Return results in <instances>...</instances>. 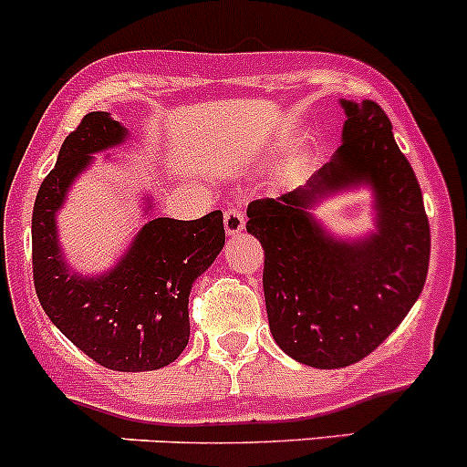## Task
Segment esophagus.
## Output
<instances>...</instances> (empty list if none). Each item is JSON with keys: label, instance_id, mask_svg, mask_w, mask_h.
<instances>
[{"label": "esophagus", "instance_id": "obj_1", "mask_svg": "<svg viewBox=\"0 0 467 467\" xmlns=\"http://www.w3.org/2000/svg\"><path fill=\"white\" fill-rule=\"evenodd\" d=\"M224 229H227L229 235L240 234L244 229V213L240 206H229L224 211Z\"/></svg>", "mask_w": 467, "mask_h": 467}]
</instances>
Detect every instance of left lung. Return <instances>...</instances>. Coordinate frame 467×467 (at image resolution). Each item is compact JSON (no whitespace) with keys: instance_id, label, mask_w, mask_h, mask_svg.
I'll use <instances>...</instances> for the list:
<instances>
[{"instance_id":"left-lung-1","label":"left lung","mask_w":467,"mask_h":467,"mask_svg":"<svg viewBox=\"0 0 467 467\" xmlns=\"http://www.w3.org/2000/svg\"><path fill=\"white\" fill-rule=\"evenodd\" d=\"M341 146L306 186L247 206V232L265 249L263 290L269 330L296 362L341 368L359 362L398 328L430 267V223L411 163L373 100H341ZM367 181L377 191L379 232L330 239L306 211L317 197Z\"/></svg>"}]
</instances>
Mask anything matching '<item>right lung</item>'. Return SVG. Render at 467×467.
Instances as JSON below:
<instances>
[{"instance_id":"1","label":"right lung","mask_w":467,"mask_h":467,"mask_svg":"<svg viewBox=\"0 0 467 467\" xmlns=\"http://www.w3.org/2000/svg\"><path fill=\"white\" fill-rule=\"evenodd\" d=\"M123 139L126 128L108 112L85 114L65 139L33 206V283L49 319L94 362L112 371H155L189 344L191 287L223 249V211L198 220H150L112 272L71 276L57 247L56 211L91 152Z\"/></svg>"}]
</instances>
